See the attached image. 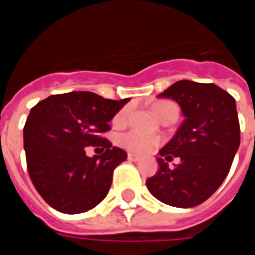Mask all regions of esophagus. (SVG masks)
Returning a JSON list of instances; mask_svg holds the SVG:
<instances>
[{
  "label": "esophagus",
  "instance_id": "34e87169",
  "mask_svg": "<svg viewBox=\"0 0 255 255\" xmlns=\"http://www.w3.org/2000/svg\"><path fill=\"white\" fill-rule=\"evenodd\" d=\"M128 160L135 161V162H136V161L140 160V157H139V155H136V154H132V153H129V154H128Z\"/></svg>",
  "mask_w": 255,
  "mask_h": 255
}]
</instances>
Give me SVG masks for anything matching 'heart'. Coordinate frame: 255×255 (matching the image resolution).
Listing matches in <instances>:
<instances>
[{"label":"heart","instance_id":"obj_1","mask_svg":"<svg viewBox=\"0 0 255 255\" xmlns=\"http://www.w3.org/2000/svg\"><path fill=\"white\" fill-rule=\"evenodd\" d=\"M171 106L176 105L173 102H169V101H158V102L153 104V112L157 116L161 117V115ZM128 115H129V106H124L117 112V115L113 119V123L116 126H123L127 122ZM119 143L129 151L138 153V154H146V153L153 151L161 143V139L158 136H154V135H147V133L132 129V131L122 133L119 136Z\"/></svg>","mask_w":255,"mask_h":255}]
</instances>
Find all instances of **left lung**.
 <instances>
[{
	"mask_svg": "<svg viewBox=\"0 0 255 255\" xmlns=\"http://www.w3.org/2000/svg\"><path fill=\"white\" fill-rule=\"evenodd\" d=\"M158 97L176 101L184 122L160 150L161 157L180 158L169 168L157 158L160 169L146 180L158 201L175 208H194L221 186L241 143V127L234 97L213 83L179 80Z\"/></svg>",
	"mask_w": 255,
	"mask_h": 255,
	"instance_id": "1",
	"label": "left lung"
}]
</instances>
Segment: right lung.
I'll return each instance as SVG.
<instances>
[{
  "mask_svg": "<svg viewBox=\"0 0 255 255\" xmlns=\"http://www.w3.org/2000/svg\"><path fill=\"white\" fill-rule=\"evenodd\" d=\"M105 100L90 91L56 94L38 102L27 117L25 160L31 182L45 202L61 213H84L108 195L113 171L127 153L102 135L128 102ZM89 145L106 151L93 159Z\"/></svg>",
  "mask_w": 255,
  "mask_h": 255,
  "instance_id": "obj_1",
  "label": "right lung"
}]
</instances>
